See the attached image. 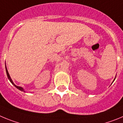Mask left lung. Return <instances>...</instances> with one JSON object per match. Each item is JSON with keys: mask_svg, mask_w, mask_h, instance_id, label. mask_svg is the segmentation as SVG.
I'll return each mask as SVG.
<instances>
[{"mask_svg": "<svg viewBox=\"0 0 123 123\" xmlns=\"http://www.w3.org/2000/svg\"><path fill=\"white\" fill-rule=\"evenodd\" d=\"M115 80V79H114V80ZM114 80H113V81H114Z\"/></svg>", "mask_w": 123, "mask_h": 123, "instance_id": "8db88e82", "label": "left lung"}]
</instances>
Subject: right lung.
Here are the masks:
<instances>
[{"mask_svg":"<svg viewBox=\"0 0 123 123\" xmlns=\"http://www.w3.org/2000/svg\"><path fill=\"white\" fill-rule=\"evenodd\" d=\"M5 69H6V75H7L8 78V80H10V82L12 83L13 84V85H14V86H15L16 88H17V89H18L19 90L21 91L25 92V91H24V89H23V88H22V87H21V86H16V85H15V83H13V80H12V78H11V77H10V76L9 74H8V70H7V68H6V66H5Z\"/></svg>","mask_w":123,"mask_h":123,"instance_id":"1","label":"right lung"}]
</instances>
